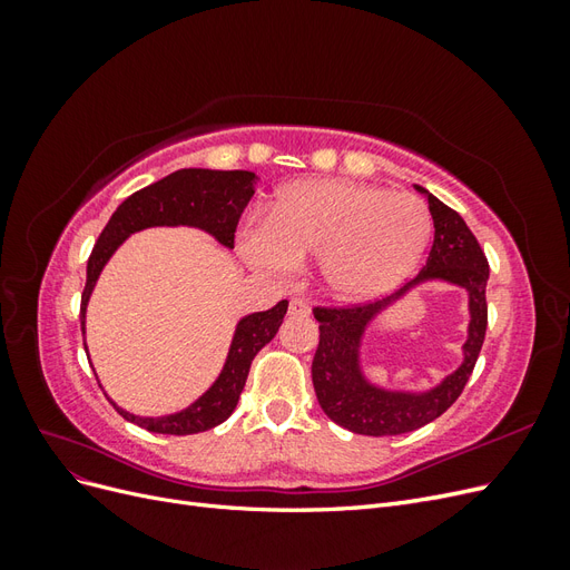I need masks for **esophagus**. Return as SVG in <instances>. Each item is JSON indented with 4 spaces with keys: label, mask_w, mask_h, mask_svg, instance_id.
Returning <instances> with one entry per match:
<instances>
[{
    "label": "esophagus",
    "mask_w": 570,
    "mask_h": 570,
    "mask_svg": "<svg viewBox=\"0 0 570 570\" xmlns=\"http://www.w3.org/2000/svg\"><path fill=\"white\" fill-rule=\"evenodd\" d=\"M308 312H312V308H308V304H306V299H302V297H292L289 299V304H287V314L289 316H308Z\"/></svg>",
    "instance_id": "34e87169"
}]
</instances>
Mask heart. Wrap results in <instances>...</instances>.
Instances as JSON below:
<instances>
[{"label":"heart","instance_id":"1","mask_svg":"<svg viewBox=\"0 0 570 570\" xmlns=\"http://www.w3.org/2000/svg\"><path fill=\"white\" fill-rule=\"evenodd\" d=\"M430 230L433 220L419 197L323 178L285 187L268 223L237 230V249L252 268L283 281L302 264L321 262L327 292L344 302H368L416 271Z\"/></svg>","mask_w":570,"mask_h":570}]
</instances>
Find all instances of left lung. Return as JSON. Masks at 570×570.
Returning a JSON list of instances; mask_svg holds the SVG:
<instances>
[{
  "label": "left lung",
  "instance_id": "8db88e82",
  "mask_svg": "<svg viewBox=\"0 0 570 570\" xmlns=\"http://www.w3.org/2000/svg\"><path fill=\"white\" fill-rule=\"evenodd\" d=\"M413 187L425 197L435 226V239L423 271L396 295L383 302L352 308H314L321 331L312 364L318 404L327 419L356 435H402L442 416L459 400L463 385L469 383L488 331L485 287L490 266L485 254L454 209L430 195L425 187ZM430 282H444L466 292L470 325L466 326V342L462 345V364L440 384L423 391L375 384L365 373L360 356L370 325L413 288Z\"/></svg>",
  "mask_w": 570,
  "mask_h": 570
}]
</instances>
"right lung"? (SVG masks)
<instances>
[{
    "instance_id": "obj_1",
    "label": "right lung",
    "mask_w": 570,
    "mask_h": 570,
    "mask_svg": "<svg viewBox=\"0 0 570 570\" xmlns=\"http://www.w3.org/2000/svg\"><path fill=\"white\" fill-rule=\"evenodd\" d=\"M258 176L252 170H212V168H180L157 183L137 189L118 209L111 214L107 228L101 230L97 245L88 262V283L80 299V327L85 335V316L92 289L99 281L101 271L109 264L114 252L126 243L132 233L147 228H197L212 235L218 245L233 249L235 226L239 214L254 195V185ZM287 314V299L278 302L268 312L247 314L237 321L235 333L228 347L226 364L212 387L197 400L166 416H137L120 409L111 396L107 400L126 421L140 425L149 433L161 435H195L212 430L226 421L237 406L239 394L247 383L249 366L258 350L278 333V327ZM88 352V344H85ZM97 375V373H95ZM101 387V385H99Z\"/></svg>"
}]
</instances>
